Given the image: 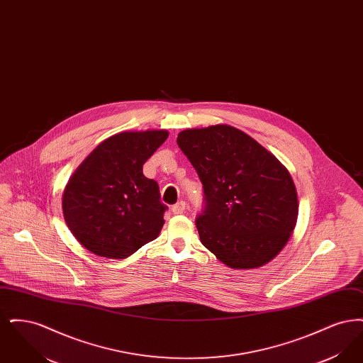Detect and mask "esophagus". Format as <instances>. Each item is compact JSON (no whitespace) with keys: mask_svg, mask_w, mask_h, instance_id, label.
<instances>
[{"mask_svg":"<svg viewBox=\"0 0 363 363\" xmlns=\"http://www.w3.org/2000/svg\"><path fill=\"white\" fill-rule=\"evenodd\" d=\"M185 208H186L185 201H178L175 206H173L172 211H173L174 215H181L185 212Z\"/></svg>","mask_w":363,"mask_h":363,"instance_id":"obj_1","label":"esophagus"}]
</instances>
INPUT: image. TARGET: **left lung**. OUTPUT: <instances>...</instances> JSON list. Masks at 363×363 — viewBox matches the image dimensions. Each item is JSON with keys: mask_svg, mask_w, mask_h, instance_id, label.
I'll return each mask as SVG.
<instances>
[{"mask_svg": "<svg viewBox=\"0 0 363 363\" xmlns=\"http://www.w3.org/2000/svg\"><path fill=\"white\" fill-rule=\"evenodd\" d=\"M177 144L204 188L200 241L234 269L269 262L286 246L298 218L289 170L255 138L230 125L182 130Z\"/></svg>", "mask_w": 363, "mask_h": 363, "instance_id": "obj_1", "label": "left lung"}]
</instances>
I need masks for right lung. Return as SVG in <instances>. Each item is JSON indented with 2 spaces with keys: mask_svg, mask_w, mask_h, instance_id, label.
Here are the masks:
<instances>
[{
  "mask_svg": "<svg viewBox=\"0 0 363 363\" xmlns=\"http://www.w3.org/2000/svg\"><path fill=\"white\" fill-rule=\"evenodd\" d=\"M167 130L122 132L102 141L70 177L62 211L74 238L96 256L125 259L154 241L167 207L143 164Z\"/></svg>",
  "mask_w": 363,
  "mask_h": 363,
  "instance_id": "add662e5",
  "label": "right lung"
}]
</instances>
